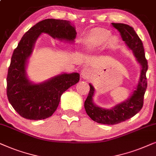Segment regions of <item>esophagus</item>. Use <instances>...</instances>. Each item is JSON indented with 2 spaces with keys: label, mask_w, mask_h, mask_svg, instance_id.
I'll use <instances>...</instances> for the list:
<instances>
[{
  "label": "esophagus",
  "mask_w": 156,
  "mask_h": 156,
  "mask_svg": "<svg viewBox=\"0 0 156 156\" xmlns=\"http://www.w3.org/2000/svg\"><path fill=\"white\" fill-rule=\"evenodd\" d=\"M80 74H81L82 77L84 78V79L88 80V79H90V78H92L93 72L90 68H84L83 69L81 70V73Z\"/></svg>",
  "instance_id": "1"
}]
</instances>
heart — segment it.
I'll list each match as a JSON object with an SVG mask.
<instances>
[{
    "label": "heart",
    "instance_id": "b5f03b06",
    "mask_svg": "<svg viewBox=\"0 0 156 156\" xmlns=\"http://www.w3.org/2000/svg\"><path fill=\"white\" fill-rule=\"evenodd\" d=\"M118 44V38L105 28H95L91 30L84 41V48L87 51L94 52L108 45L111 48Z\"/></svg>",
    "mask_w": 156,
    "mask_h": 156
}]
</instances>
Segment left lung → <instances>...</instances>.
Returning <instances> with one entry per match:
<instances>
[{
	"mask_svg": "<svg viewBox=\"0 0 156 156\" xmlns=\"http://www.w3.org/2000/svg\"><path fill=\"white\" fill-rule=\"evenodd\" d=\"M111 24L120 33L126 46L132 51L141 70L138 83L130 96L111 108L100 107L93 102V98L95 90L93 85L89 83L90 92L84 103L86 113L96 123L106 125H115L125 121L140 111L147 88L146 72L148 70V62L145 57L143 43L133 28L124 23H112Z\"/></svg>",
	"mask_w": 156,
	"mask_h": 156,
	"instance_id": "1",
	"label": "left lung"
}]
</instances>
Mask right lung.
I'll return each instance as SVG.
<instances>
[{"instance_id": "right-lung-1", "label": "right lung", "mask_w": 156, "mask_h": 156, "mask_svg": "<svg viewBox=\"0 0 156 156\" xmlns=\"http://www.w3.org/2000/svg\"><path fill=\"white\" fill-rule=\"evenodd\" d=\"M42 33L71 43L75 42L77 34L74 25L68 20L48 18L29 29L14 50L7 76L8 98L15 111L29 120L51 117L58 106L62 94L80 80L78 73H62L41 83L29 79L28 60Z\"/></svg>"}]
</instances>
